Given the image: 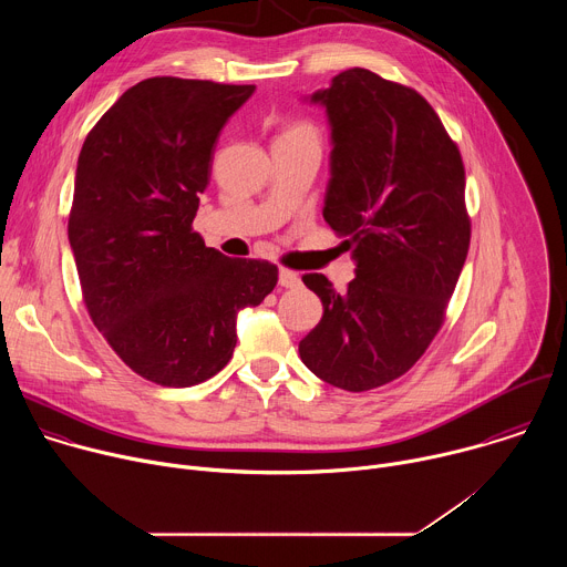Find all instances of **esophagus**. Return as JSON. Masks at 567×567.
<instances>
[{"mask_svg": "<svg viewBox=\"0 0 567 567\" xmlns=\"http://www.w3.org/2000/svg\"><path fill=\"white\" fill-rule=\"evenodd\" d=\"M278 285L285 287V289H296V287H300V278H298V274H293L289 269H280Z\"/></svg>", "mask_w": 567, "mask_h": 567, "instance_id": "1", "label": "esophagus"}]
</instances>
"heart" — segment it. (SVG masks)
Returning a JSON list of instances; mask_svg holds the SVG:
<instances>
[{"label":"heart","mask_w":567,"mask_h":567,"mask_svg":"<svg viewBox=\"0 0 567 567\" xmlns=\"http://www.w3.org/2000/svg\"><path fill=\"white\" fill-rule=\"evenodd\" d=\"M289 130H311V127L309 125H291Z\"/></svg>","instance_id":"b5f03b06"}]
</instances>
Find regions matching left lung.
<instances>
[{
    "label": "left lung",
    "instance_id": "left-lung-1",
    "mask_svg": "<svg viewBox=\"0 0 567 567\" xmlns=\"http://www.w3.org/2000/svg\"><path fill=\"white\" fill-rule=\"evenodd\" d=\"M311 101L334 143L322 217L357 278L339 293L302 276L322 318L298 352L318 379L365 392L406 374L444 326L471 241L464 164L431 103L370 69L341 71Z\"/></svg>",
    "mask_w": 567,
    "mask_h": 567
}]
</instances>
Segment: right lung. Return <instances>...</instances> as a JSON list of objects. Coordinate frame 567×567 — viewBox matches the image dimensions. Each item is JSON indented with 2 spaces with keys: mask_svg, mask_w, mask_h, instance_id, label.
I'll use <instances>...</instances> for the list:
<instances>
[{
  "mask_svg": "<svg viewBox=\"0 0 567 567\" xmlns=\"http://www.w3.org/2000/svg\"><path fill=\"white\" fill-rule=\"evenodd\" d=\"M254 90L141 80L78 156L66 228L85 307L121 361L156 385L217 374L237 343V311L278 282L276 265L226 258L193 230L219 130Z\"/></svg>",
  "mask_w": 567,
  "mask_h": 567,
  "instance_id": "add662e5",
  "label": "right lung"
}]
</instances>
